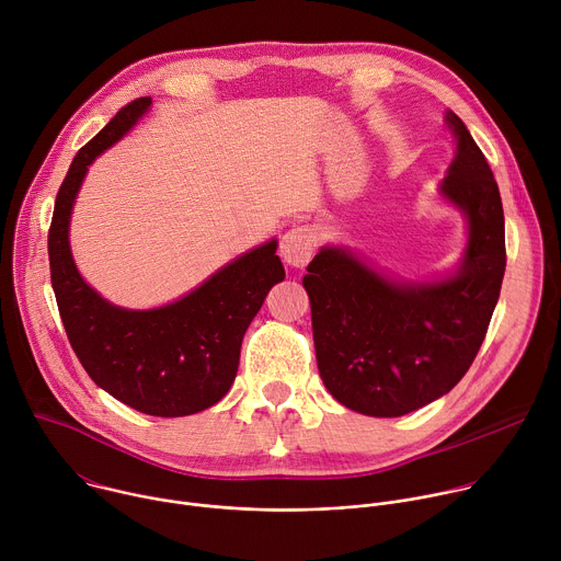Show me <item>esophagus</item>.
Masks as SVG:
<instances>
[{
  "mask_svg": "<svg viewBox=\"0 0 561 561\" xmlns=\"http://www.w3.org/2000/svg\"><path fill=\"white\" fill-rule=\"evenodd\" d=\"M314 244L317 237L314 230L310 226H297L290 228L284 237H282V247H279V255L282 260L293 266V268H304L312 253H314Z\"/></svg>",
  "mask_w": 561,
  "mask_h": 561,
  "instance_id": "1",
  "label": "esophagus"
}]
</instances>
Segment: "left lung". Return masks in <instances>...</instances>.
<instances>
[{"mask_svg":"<svg viewBox=\"0 0 561 561\" xmlns=\"http://www.w3.org/2000/svg\"><path fill=\"white\" fill-rule=\"evenodd\" d=\"M457 148L439 195L468 224L453 275L407 282L344 247H324L301 284L310 299L317 368L355 413L402 417L446 394L482 346L506 271L497 182L463 122L448 111Z\"/></svg>","mask_w":561,"mask_h":561,"instance_id":"obj_1","label":"left lung"}]
</instances>
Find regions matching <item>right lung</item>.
<instances>
[{
  "label": "right lung",
  "mask_w": 561,
  "mask_h": 561,
  "mask_svg": "<svg viewBox=\"0 0 561 561\" xmlns=\"http://www.w3.org/2000/svg\"><path fill=\"white\" fill-rule=\"evenodd\" d=\"M150 104V98L130 102L75 154L48 230L50 282L68 342L91 379L144 415L184 417L210 409L230 390L244 333L286 273L275 255L277 239H271L178 301L148 310L111 304L79 275L68 242L77 193L89 167Z\"/></svg>",
  "instance_id": "add662e5"
}]
</instances>
